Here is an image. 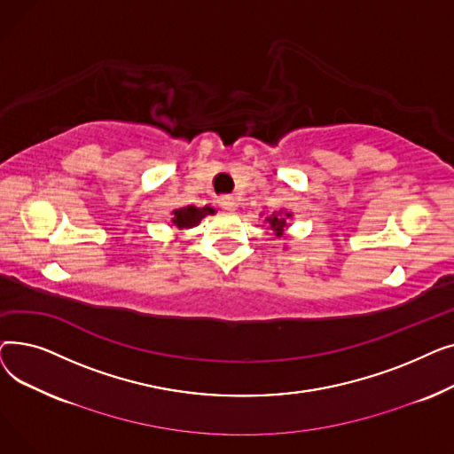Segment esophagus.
Segmentation results:
<instances>
[{
  "label": "esophagus",
  "mask_w": 454,
  "mask_h": 454,
  "mask_svg": "<svg viewBox=\"0 0 454 454\" xmlns=\"http://www.w3.org/2000/svg\"><path fill=\"white\" fill-rule=\"evenodd\" d=\"M223 204H224L226 209H235V207H237V199H235V195H226V197H223Z\"/></svg>",
  "instance_id": "34e87169"
}]
</instances>
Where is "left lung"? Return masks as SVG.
<instances>
[{"instance_id": "obj_1", "label": "left lung", "mask_w": 454, "mask_h": 454, "mask_svg": "<svg viewBox=\"0 0 454 454\" xmlns=\"http://www.w3.org/2000/svg\"><path fill=\"white\" fill-rule=\"evenodd\" d=\"M293 219V211L287 209H278L272 211L265 217V223L269 224V230L274 237H285V231L289 230V221Z\"/></svg>"}]
</instances>
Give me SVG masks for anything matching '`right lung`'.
Here are the masks:
<instances>
[{
    "label": "right lung",
    "mask_w": 454,
    "mask_h": 454,
    "mask_svg": "<svg viewBox=\"0 0 454 454\" xmlns=\"http://www.w3.org/2000/svg\"><path fill=\"white\" fill-rule=\"evenodd\" d=\"M213 213H217V209H215L209 204H206L202 207L193 206V204L184 206V207H176L171 213L173 215L171 226L175 228V231H184V230H189V228L200 224V221L204 217H207V215H213ZM176 241H178V235H176Z\"/></svg>",
    "instance_id": "obj_1"
}]
</instances>
